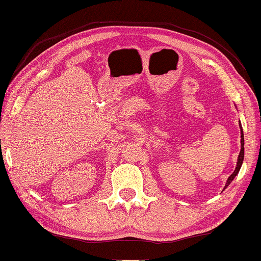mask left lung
I'll list each match as a JSON object with an SVG mask.
<instances>
[{
	"mask_svg": "<svg viewBox=\"0 0 261 261\" xmlns=\"http://www.w3.org/2000/svg\"><path fill=\"white\" fill-rule=\"evenodd\" d=\"M243 145H245V139H243V132H242V128H241V151H240V154H239V158H238V165H236L235 171L232 172V174L228 177V181H226L225 188L228 187L230 184H231V181L234 180L235 176L239 174L240 169H241V165H242V162H243V157H245V147H243Z\"/></svg>",
	"mask_w": 261,
	"mask_h": 261,
	"instance_id": "8db88e82",
	"label": "left lung"
}]
</instances>
